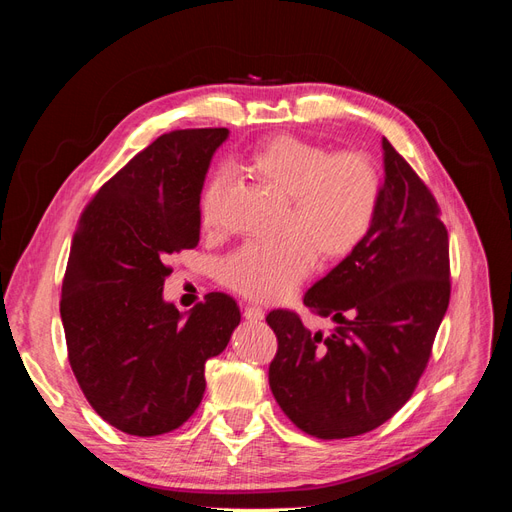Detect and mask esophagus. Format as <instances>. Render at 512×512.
Segmentation results:
<instances>
[{"label":"esophagus","instance_id":"esophagus-1","mask_svg":"<svg viewBox=\"0 0 512 512\" xmlns=\"http://www.w3.org/2000/svg\"><path fill=\"white\" fill-rule=\"evenodd\" d=\"M243 316H245V320L258 322V320L265 318V312H262V307H258V305H254V303H250V305H243Z\"/></svg>","mask_w":512,"mask_h":512}]
</instances>
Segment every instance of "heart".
<instances>
[{
    "instance_id": "b5f03b06",
    "label": "heart",
    "mask_w": 512,
    "mask_h": 512,
    "mask_svg": "<svg viewBox=\"0 0 512 512\" xmlns=\"http://www.w3.org/2000/svg\"><path fill=\"white\" fill-rule=\"evenodd\" d=\"M247 170L284 198L271 241L237 247L220 265L224 286L256 301L284 299L314 267V252L327 262L352 254L376 220L382 194L380 170L367 153L342 151L275 136L245 160ZM224 173H213L200 192V220L218 224Z\"/></svg>"
}]
</instances>
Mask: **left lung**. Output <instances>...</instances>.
Listing matches in <instances>:
<instances>
[{"label": "left lung", "instance_id": "8db88e82", "mask_svg": "<svg viewBox=\"0 0 512 512\" xmlns=\"http://www.w3.org/2000/svg\"><path fill=\"white\" fill-rule=\"evenodd\" d=\"M384 183L367 237L305 292L335 329L309 331L297 312L267 316L277 337L273 397L320 440L361 436L412 397L451 299L448 232L431 190L382 138Z\"/></svg>", "mask_w": 512, "mask_h": 512}]
</instances>
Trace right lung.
Listing matches in <instances>:
<instances>
[{"mask_svg":"<svg viewBox=\"0 0 512 512\" xmlns=\"http://www.w3.org/2000/svg\"><path fill=\"white\" fill-rule=\"evenodd\" d=\"M226 128L175 130L108 179L76 224L61 286L68 361L83 395L130 436L181 427L205 393V363L241 322L209 292L188 316L162 297L166 262L200 239V192Z\"/></svg>","mask_w":512,"mask_h":512,"instance_id":"right-lung-1","label":"right lung"}]
</instances>
